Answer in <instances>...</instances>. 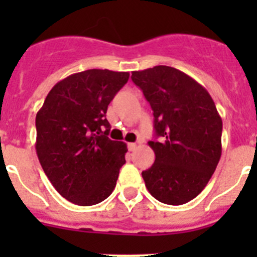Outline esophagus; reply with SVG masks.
Here are the masks:
<instances>
[{"label": "esophagus", "mask_w": 257, "mask_h": 257, "mask_svg": "<svg viewBox=\"0 0 257 257\" xmlns=\"http://www.w3.org/2000/svg\"><path fill=\"white\" fill-rule=\"evenodd\" d=\"M136 147H138V145H136L135 143H128V144H127V148H128V151H130V152L135 151Z\"/></svg>", "instance_id": "esophagus-1"}]
</instances>
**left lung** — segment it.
Listing matches in <instances>:
<instances>
[{
    "instance_id": "obj_1",
    "label": "left lung",
    "mask_w": 257,
    "mask_h": 257,
    "mask_svg": "<svg viewBox=\"0 0 257 257\" xmlns=\"http://www.w3.org/2000/svg\"><path fill=\"white\" fill-rule=\"evenodd\" d=\"M154 115L156 154L142 172L145 187L162 203L184 205L205 189L221 157L222 121L212 97L196 79L179 69L157 65L135 70Z\"/></svg>"
}]
</instances>
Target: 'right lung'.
<instances>
[{
  "instance_id": "right-lung-1",
  "label": "right lung",
  "mask_w": 257,
  "mask_h": 257,
  "mask_svg": "<svg viewBox=\"0 0 257 257\" xmlns=\"http://www.w3.org/2000/svg\"><path fill=\"white\" fill-rule=\"evenodd\" d=\"M128 72L88 69L68 76L50 90L36 115V152L61 197L78 206L112 194L127 145L108 138L105 113L128 81Z\"/></svg>"
}]
</instances>
